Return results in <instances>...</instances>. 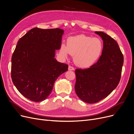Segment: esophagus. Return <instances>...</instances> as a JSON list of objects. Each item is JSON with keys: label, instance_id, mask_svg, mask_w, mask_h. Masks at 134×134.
Masks as SVG:
<instances>
[{"label": "esophagus", "instance_id": "34e87169", "mask_svg": "<svg viewBox=\"0 0 134 134\" xmlns=\"http://www.w3.org/2000/svg\"><path fill=\"white\" fill-rule=\"evenodd\" d=\"M68 70H69V71H74V68L72 67V66H69L68 67Z\"/></svg>", "mask_w": 134, "mask_h": 134}]
</instances>
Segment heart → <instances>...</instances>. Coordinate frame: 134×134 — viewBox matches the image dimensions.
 I'll use <instances>...</instances> for the list:
<instances>
[{
	"label": "heart",
	"instance_id": "obj_1",
	"mask_svg": "<svg viewBox=\"0 0 134 134\" xmlns=\"http://www.w3.org/2000/svg\"><path fill=\"white\" fill-rule=\"evenodd\" d=\"M103 50V43L99 38L79 35L68 37L67 44H61L60 53L65 58L69 54L74 56V62L76 66L87 68L99 60Z\"/></svg>",
	"mask_w": 134,
	"mask_h": 134
}]
</instances>
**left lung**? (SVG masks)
I'll use <instances>...</instances> for the list:
<instances>
[{
  "instance_id": "1",
  "label": "left lung",
  "mask_w": 134,
  "mask_h": 134,
  "mask_svg": "<svg viewBox=\"0 0 134 134\" xmlns=\"http://www.w3.org/2000/svg\"><path fill=\"white\" fill-rule=\"evenodd\" d=\"M95 33L103 41V50L97 63L87 69L75 71L76 95L83 102L96 103L108 97L121 79L123 55L117 42L102 31Z\"/></svg>"
}]
</instances>
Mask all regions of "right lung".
<instances>
[{
	"mask_svg": "<svg viewBox=\"0 0 134 134\" xmlns=\"http://www.w3.org/2000/svg\"><path fill=\"white\" fill-rule=\"evenodd\" d=\"M64 30L34 27L17 42L11 59V78L14 85L33 102L45 100L55 80L68 71V66L55 58L61 46Z\"/></svg>",
	"mask_w": 134,
	"mask_h": 134,
	"instance_id": "1",
	"label": "right lung"
}]
</instances>
